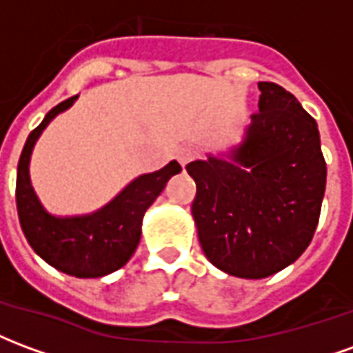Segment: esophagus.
Returning <instances> with one entry per match:
<instances>
[{
    "mask_svg": "<svg viewBox=\"0 0 353 353\" xmlns=\"http://www.w3.org/2000/svg\"><path fill=\"white\" fill-rule=\"evenodd\" d=\"M177 161H179V164L181 166H187L189 162L194 161V157H196V151L192 149V147H181L179 151H177Z\"/></svg>",
    "mask_w": 353,
    "mask_h": 353,
    "instance_id": "34e87169",
    "label": "esophagus"
}]
</instances>
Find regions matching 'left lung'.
<instances>
[{
  "label": "left lung",
  "instance_id": "8db88e82",
  "mask_svg": "<svg viewBox=\"0 0 353 353\" xmlns=\"http://www.w3.org/2000/svg\"><path fill=\"white\" fill-rule=\"evenodd\" d=\"M259 113L225 154L187 164L202 252L223 272L261 280L312 242L325 192L319 130L295 96L259 83Z\"/></svg>",
  "mask_w": 353,
  "mask_h": 353
}]
</instances>
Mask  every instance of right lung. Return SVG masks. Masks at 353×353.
I'll list each match as a JSON object with an SVG mask.
<instances>
[{
	"label": "right lung",
	"instance_id": "obj_1",
	"mask_svg": "<svg viewBox=\"0 0 353 353\" xmlns=\"http://www.w3.org/2000/svg\"><path fill=\"white\" fill-rule=\"evenodd\" d=\"M79 96H72L45 115L26 139L17 172V210L28 244L45 263L75 278H101L124 266L141 238L147 208L164 191L172 176L181 172L179 162H168L153 174H143L124 187L105 206L87 215L58 217L37 199L30 179V159L35 141L49 123Z\"/></svg>",
	"mask_w": 353,
	"mask_h": 353
}]
</instances>
